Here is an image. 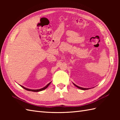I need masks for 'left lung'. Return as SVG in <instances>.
Listing matches in <instances>:
<instances>
[{"label":"left lung","instance_id":"obj_1","mask_svg":"<svg viewBox=\"0 0 120 120\" xmlns=\"http://www.w3.org/2000/svg\"><path fill=\"white\" fill-rule=\"evenodd\" d=\"M73 84H74V85L75 86H76V87L79 88V89H81V90H88V89H89V88H82V87H80V86H77V85H76L74 83H73Z\"/></svg>","mask_w":120,"mask_h":120}]
</instances>
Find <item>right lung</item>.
<instances>
[{"label":"right lung","instance_id":"obj_1","mask_svg":"<svg viewBox=\"0 0 120 120\" xmlns=\"http://www.w3.org/2000/svg\"><path fill=\"white\" fill-rule=\"evenodd\" d=\"M50 83H51V82H49V83H48L47 85L46 86H44V88H41V89H37V90H32V89H28V88H25V87H24V86H21L22 87V88H24V89H25V90H27V91H32V92H39V91H43V90H45V89H46L48 86H49L50 84Z\"/></svg>","mask_w":120,"mask_h":120}]
</instances>
